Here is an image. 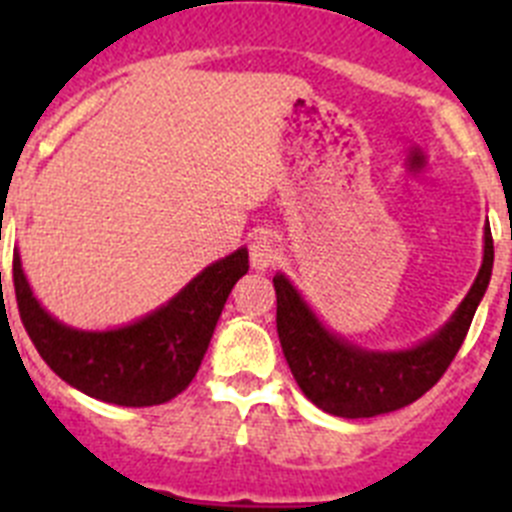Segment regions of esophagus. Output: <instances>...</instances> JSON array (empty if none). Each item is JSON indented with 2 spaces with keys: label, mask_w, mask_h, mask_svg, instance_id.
Segmentation results:
<instances>
[{
  "label": "esophagus",
  "mask_w": 512,
  "mask_h": 512,
  "mask_svg": "<svg viewBox=\"0 0 512 512\" xmlns=\"http://www.w3.org/2000/svg\"><path fill=\"white\" fill-rule=\"evenodd\" d=\"M248 253H251L253 269L264 271V269H269V266H274V261L279 259V246H277V241H274V235L256 233L251 238Z\"/></svg>",
  "instance_id": "obj_1"
}]
</instances>
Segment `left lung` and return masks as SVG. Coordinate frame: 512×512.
<instances>
[{"label": "left lung", "mask_w": 512, "mask_h": 512, "mask_svg": "<svg viewBox=\"0 0 512 512\" xmlns=\"http://www.w3.org/2000/svg\"><path fill=\"white\" fill-rule=\"evenodd\" d=\"M492 261V233L485 228V256L467 297L431 338L402 351H369L328 330L295 284L277 274L279 343L307 400L338 418H374L423 397L449 369L467 338L490 284Z\"/></svg>", "instance_id": "obj_1"}]
</instances>
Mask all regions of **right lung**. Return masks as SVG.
Returning <instances> with one entry per match:
<instances>
[{
	"label": "right lung",
	"mask_w": 512,
	"mask_h": 512,
	"mask_svg": "<svg viewBox=\"0 0 512 512\" xmlns=\"http://www.w3.org/2000/svg\"><path fill=\"white\" fill-rule=\"evenodd\" d=\"M248 271V248L205 266L166 305L112 330L63 325L35 300L15 251L17 307L38 354L66 384L94 400L148 408L174 400L200 369L217 318L235 282Z\"/></svg>",
	"instance_id": "1"
}]
</instances>
